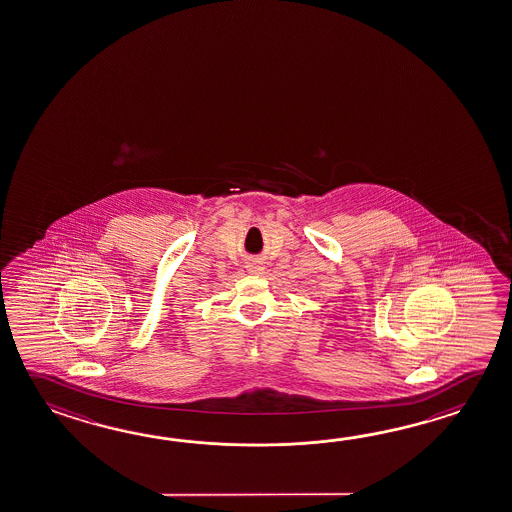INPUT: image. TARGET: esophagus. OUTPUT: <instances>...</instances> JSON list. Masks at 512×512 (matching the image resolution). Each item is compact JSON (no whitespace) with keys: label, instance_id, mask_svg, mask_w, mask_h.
I'll return each mask as SVG.
<instances>
[{"label":"esophagus","instance_id":"esophagus-1","mask_svg":"<svg viewBox=\"0 0 512 512\" xmlns=\"http://www.w3.org/2000/svg\"><path fill=\"white\" fill-rule=\"evenodd\" d=\"M246 268H248V271L253 273V275H259V273H262V270H264V266H262L261 262L257 261L250 262Z\"/></svg>","mask_w":512,"mask_h":512}]
</instances>
